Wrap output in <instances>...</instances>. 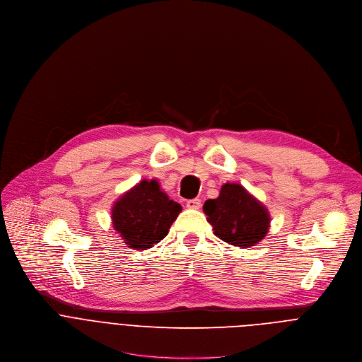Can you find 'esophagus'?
<instances>
[{
	"label": "esophagus",
	"mask_w": 362,
	"mask_h": 362,
	"mask_svg": "<svg viewBox=\"0 0 362 362\" xmlns=\"http://www.w3.org/2000/svg\"><path fill=\"white\" fill-rule=\"evenodd\" d=\"M187 208H189V209H199L201 208V199H198V198L188 199L187 201Z\"/></svg>",
	"instance_id": "34e87169"
}]
</instances>
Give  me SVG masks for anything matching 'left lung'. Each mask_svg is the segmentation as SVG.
Wrapping results in <instances>:
<instances>
[{"label":"left lung","mask_w":362,"mask_h":362,"mask_svg":"<svg viewBox=\"0 0 362 362\" xmlns=\"http://www.w3.org/2000/svg\"><path fill=\"white\" fill-rule=\"evenodd\" d=\"M202 209L214 234L230 245L250 248L268 234V208L238 182H226L220 195L206 199Z\"/></svg>","instance_id":"1"}]
</instances>
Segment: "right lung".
Here are the masks:
<instances>
[{"instance_id": "add662e5", "label": "right lung", "mask_w": 362, "mask_h": 362, "mask_svg": "<svg viewBox=\"0 0 362 362\" xmlns=\"http://www.w3.org/2000/svg\"><path fill=\"white\" fill-rule=\"evenodd\" d=\"M182 211L170 199L158 180H142L125 191L111 208V221L124 244L148 250L164 240Z\"/></svg>"}]
</instances>
